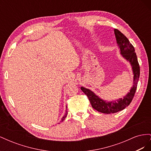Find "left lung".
I'll use <instances>...</instances> for the list:
<instances>
[{
  "label": "left lung",
  "mask_w": 151,
  "mask_h": 151,
  "mask_svg": "<svg viewBox=\"0 0 151 151\" xmlns=\"http://www.w3.org/2000/svg\"><path fill=\"white\" fill-rule=\"evenodd\" d=\"M116 43L120 49L122 57L130 63L133 73V86L128 93L122 98H120L112 101H108L99 98L91 90L81 87L82 91L88 97L92 107L99 112L106 114L115 113L120 111L129 106L133 99L140 76V67L137 60L135 48L126 36L120 31L114 29Z\"/></svg>",
  "instance_id": "1"
}]
</instances>
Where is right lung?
I'll list each match as a JSON object with an SVG mask.
<instances>
[{
  "label": "right lung",
  "mask_w": 151,
  "mask_h": 151,
  "mask_svg": "<svg viewBox=\"0 0 151 151\" xmlns=\"http://www.w3.org/2000/svg\"><path fill=\"white\" fill-rule=\"evenodd\" d=\"M67 106H66V108H67ZM67 109H66V113H65V115L62 117V120H61V122H63V120H64V119L65 118V117L67 116Z\"/></svg>",
  "instance_id": "obj_1"
}]
</instances>
